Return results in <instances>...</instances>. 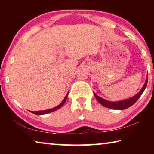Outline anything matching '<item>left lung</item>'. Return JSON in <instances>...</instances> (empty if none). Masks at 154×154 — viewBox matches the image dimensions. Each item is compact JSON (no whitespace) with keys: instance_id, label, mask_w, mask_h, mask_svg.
Returning a JSON list of instances; mask_svg holds the SVG:
<instances>
[{"instance_id":"obj_1","label":"left lung","mask_w":154,"mask_h":154,"mask_svg":"<svg viewBox=\"0 0 154 154\" xmlns=\"http://www.w3.org/2000/svg\"><path fill=\"white\" fill-rule=\"evenodd\" d=\"M147 80L148 74H147V79H146L145 83L142 87L141 90L139 91V92H138L136 95L132 96V97L125 99V100L112 102V101H109L107 100H105V99L100 97V96L96 95L94 92V94L96 100H97L101 105L105 106V107H107L111 109H115V110H123V109H126L130 107V106H131L132 105H134V104L137 102L138 99L139 98L140 96H141L143 92H144V90H145L146 86H147Z\"/></svg>"}]
</instances>
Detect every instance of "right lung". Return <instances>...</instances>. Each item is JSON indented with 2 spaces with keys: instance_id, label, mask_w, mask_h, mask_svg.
<instances>
[{
  "instance_id": "right-lung-1",
  "label": "right lung",
  "mask_w": 154,
  "mask_h": 154,
  "mask_svg": "<svg viewBox=\"0 0 154 154\" xmlns=\"http://www.w3.org/2000/svg\"><path fill=\"white\" fill-rule=\"evenodd\" d=\"M68 94H69V92L67 93V94L66 95V96H65L64 100L62 101V103L60 104V105H58L57 106H55V107H54L53 109H48V110H44V111H31V113H32L34 114H36V115H44V114H48V113H51V112H53L54 111L56 110H58V109L61 108L62 106L64 105V104L65 103V102H66V99H67V97H68Z\"/></svg>"
}]
</instances>
